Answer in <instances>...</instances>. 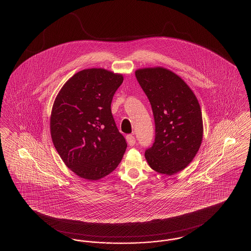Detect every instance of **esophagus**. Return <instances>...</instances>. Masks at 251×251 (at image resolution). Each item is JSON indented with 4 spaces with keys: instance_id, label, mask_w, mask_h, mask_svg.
Masks as SVG:
<instances>
[{
    "instance_id": "34e87169",
    "label": "esophagus",
    "mask_w": 251,
    "mask_h": 251,
    "mask_svg": "<svg viewBox=\"0 0 251 251\" xmlns=\"http://www.w3.org/2000/svg\"><path fill=\"white\" fill-rule=\"evenodd\" d=\"M126 139H127V142H128L130 146H134L135 143H136V140H135V138H134V136L132 134H128L126 136Z\"/></svg>"
}]
</instances>
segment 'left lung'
Instances as JSON below:
<instances>
[{"mask_svg":"<svg viewBox=\"0 0 251 251\" xmlns=\"http://www.w3.org/2000/svg\"><path fill=\"white\" fill-rule=\"evenodd\" d=\"M137 82L151 105L155 138L145 157L158 173L184 169L200 150L203 135L200 103L190 87L174 72L158 67L137 70Z\"/></svg>","mask_w":251,"mask_h":251,"instance_id":"left-lung-1","label":"left lung"}]
</instances>
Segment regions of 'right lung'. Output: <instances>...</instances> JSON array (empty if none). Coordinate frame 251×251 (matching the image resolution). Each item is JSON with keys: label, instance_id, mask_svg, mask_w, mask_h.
Segmentation results:
<instances>
[{"label": "right lung", "instance_id": "add662e5", "mask_svg": "<svg viewBox=\"0 0 251 251\" xmlns=\"http://www.w3.org/2000/svg\"><path fill=\"white\" fill-rule=\"evenodd\" d=\"M121 74L88 69L63 85L50 115V135L58 154L76 175L97 180L114 171L127 143L111 111Z\"/></svg>", "mask_w": 251, "mask_h": 251}]
</instances>
